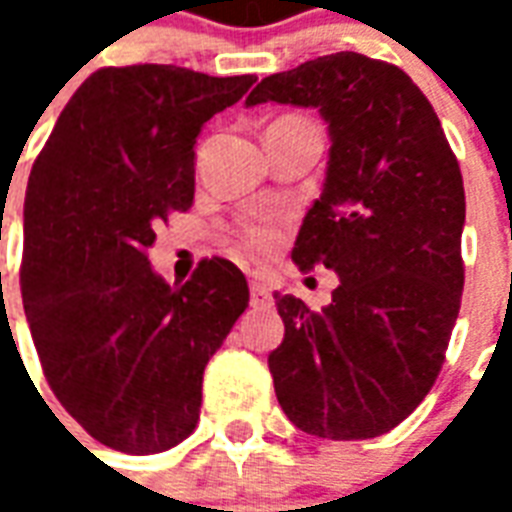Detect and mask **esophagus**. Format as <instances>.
Wrapping results in <instances>:
<instances>
[{
  "label": "esophagus",
  "mask_w": 512,
  "mask_h": 512,
  "mask_svg": "<svg viewBox=\"0 0 512 512\" xmlns=\"http://www.w3.org/2000/svg\"><path fill=\"white\" fill-rule=\"evenodd\" d=\"M249 301H252L255 310H268V307H274V296H271V290H268L266 282H252V285H249Z\"/></svg>",
  "instance_id": "1"
}]
</instances>
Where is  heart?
<instances>
[{
  "instance_id": "obj_1",
  "label": "heart",
  "mask_w": 512,
  "mask_h": 512,
  "mask_svg": "<svg viewBox=\"0 0 512 512\" xmlns=\"http://www.w3.org/2000/svg\"><path fill=\"white\" fill-rule=\"evenodd\" d=\"M244 244L249 249H255V252H266L274 246L277 241V233H274V227H268V224H260V222H252L244 227Z\"/></svg>"
}]
</instances>
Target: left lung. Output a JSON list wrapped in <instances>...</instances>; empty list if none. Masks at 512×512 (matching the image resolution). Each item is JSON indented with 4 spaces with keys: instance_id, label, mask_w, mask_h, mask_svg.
I'll list each match as a JSON object with an SVG mask.
<instances>
[{
    "instance_id": "obj_1",
    "label": "left lung",
    "mask_w": 512,
    "mask_h": 512,
    "mask_svg": "<svg viewBox=\"0 0 512 512\" xmlns=\"http://www.w3.org/2000/svg\"><path fill=\"white\" fill-rule=\"evenodd\" d=\"M268 101L318 109L329 128L326 180L293 260L340 277L321 312L277 293V400L304 433L373 439L428 395L461 310V167L428 98L389 62L356 51L301 62L246 106Z\"/></svg>"
}]
</instances>
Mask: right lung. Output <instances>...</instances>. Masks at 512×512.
<instances>
[{"mask_svg":"<svg viewBox=\"0 0 512 512\" xmlns=\"http://www.w3.org/2000/svg\"><path fill=\"white\" fill-rule=\"evenodd\" d=\"M255 84L175 65L101 68L32 167L21 299L49 386L93 439L175 447L200 419L202 373L249 304L244 274L202 260L183 285L150 268L169 211L194 200L202 126Z\"/></svg>","mask_w":512,"mask_h":512,"instance_id":"right-lung-1","label":"right lung"}]
</instances>
